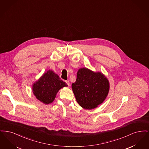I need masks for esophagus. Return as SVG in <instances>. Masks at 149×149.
<instances>
[{
	"label": "esophagus",
	"mask_w": 149,
	"mask_h": 149,
	"mask_svg": "<svg viewBox=\"0 0 149 149\" xmlns=\"http://www.w3.org/2000/svg\"><path fill=\"white\" fill-rule=\"evenodd\" d=\"M65 82H66V83L68 84V86H70V82H69V80H66V81H65Z\"/></svg>",
	"instance_id": "obj_1"
}]
</instances>
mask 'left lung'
Segmentation results:
<instances>
[{
	"instance_id": "left-lung-1",
	"label": "left lung",
	"mask_w": 149,
	"mask_h": 149,
	"mask_svg": "<svg viewBox=\"0 0 149 149\" xmlns=\"http://www.w3.org/2000/svg\"><path fill=\"white\" fill-rule=\"evenodd\" d=\"M77 77L71 87L79 106L92 109L104 101L109 91V82L102 72L83 68L78 70Z\"/></svg>"
}]
</instances>
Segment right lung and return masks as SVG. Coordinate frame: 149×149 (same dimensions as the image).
Segmentation results:
<instances>
[{"label": "right lung", "mask_w": 149, "mask_h": 149, "mask_svg": "<svg viewBox=\"0 0 149 149\" xmlns=\"http://www.w3.org/2000/svg\"><path fill=\"white\" fill-rule=\"evenodd\" d=\"M67 84L59 78L55 72L49 70L32 85V92L36 98L45 104L54 102L57 92Z\"/></svg>", "instance_id": "obj_1"}]
</instances>
